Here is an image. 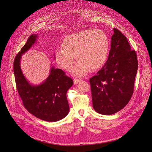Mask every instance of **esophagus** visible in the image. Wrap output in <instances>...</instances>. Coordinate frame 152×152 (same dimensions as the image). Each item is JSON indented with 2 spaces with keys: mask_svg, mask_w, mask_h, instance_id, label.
Wrapping results in <instances>:
<instances>
[{
  "mask_svg": "<svg viewBox=\"0 0 152 152\" xmlns=\"http://www.w3.org/2000/svg\"><path fill=\"white\" fill-rule=\"evenodd\" d=\"M80 81H81V80H80V79H74V83L75 85H77V84Z\"/></svg>",
  "mask_w": 152,
  "mask_h": 152,
  "instance_id": "34e87169",
  "label": "esophagus"
}]
</instances>
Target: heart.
Here are the masks:
<instances>
[{
    "label": "heart",
    "instance_id": "heart-1",
    "mask_svg": "<svg viewBox=\"0 0 152 152\" xmlns=\"http://www.w3.org/2000/svg\"><path fill=\"white\" fill-rule=\"evenodd\" d=\"M109 41L102 30L86 29L66 36L62 41L61 48L56 50L57 63L66 71L72 69L77 77L85 76L91 69L96 70L106 63L109 54Z\"/></svg>",
    "mask_w": 152,
    "mask_h": 152
}]
</instances>
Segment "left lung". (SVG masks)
<instances>
[{"label":"left lung","mask_w":152,"mask_h":152,"mask_svg":"<svg viewBox=\"0 0 152 152\" xmlns=\"http://www.w3.org/2000/svg\"><path fill=\"white\" fill-rule=\"evenodd\" d=\"M113 32L106 63L89 80L93 107L105 115L116 113L129 102L138 66L137 54L126 37L116 28Z\"/></svg>","instance_id":"obj_1"}]
</instances>
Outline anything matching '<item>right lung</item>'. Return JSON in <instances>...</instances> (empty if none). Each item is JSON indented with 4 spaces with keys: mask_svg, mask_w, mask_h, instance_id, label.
Wrapping results in <instances>:
<instances>
[{
    "mask_svg": "<svg viewBox=\"0 0 152 152\" xmlns=\"http://www.w3.org/2000/svg\"><path fill=\"white\" fill-rule=\"evenodd\" d=\"M37 38L38 34L31 35L15 58L13 69L17 89L30 113L43 121L56 122L69 113L66 93L74 82L63 71L54 66L51 67L47 78L39 85H32L26 80L20 67L22 55L35 44Z\"/></svg>",
    "mask_w": 152,
    "mask_h": 152,
    "instance_id": "add662e5",
    "label": "right lung"
}]
</instances>
